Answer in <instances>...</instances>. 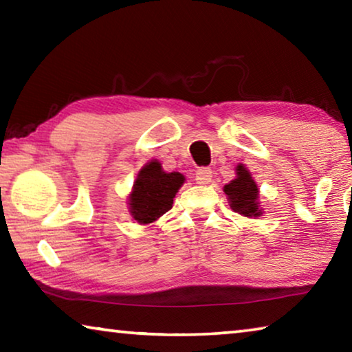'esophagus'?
I'll return each mask as SVG.
<instances>
[{"instance_id": "obj_1", "label": "esophagus", "mask_w": 352, "mask_h": 352, "mask_svg": "<svg viewBox=\"0 0 352 352\" xmlns=\"http://www.w3.org/2000/svg\"><path fill=\"white\" fill-rule=\"evenodd\" d=\"M212 178V170L210 168H200L195 172V180L199 184H208Z\"/></svg>"}]
</instances>
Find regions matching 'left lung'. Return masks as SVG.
Instances as JSON below:
<instances>
[{
    "label": "left lung",
    "mask_w": 352,
    "mask_h": 352,
    "mask_svg": "<svg viewBox=\"0 0 352 352\" xmlns=\"http://www.w3.org/2000/svg\"><path fill=\"white\" fill-rule=\"evenodd\" d=\"M231 210L243 217H261L262 208L259 204V189L253 180L252 172L243 164H237L236 178L223 186Z\"/></svg>",
    "instance_id": "left-lung-1"
}]
</instances>
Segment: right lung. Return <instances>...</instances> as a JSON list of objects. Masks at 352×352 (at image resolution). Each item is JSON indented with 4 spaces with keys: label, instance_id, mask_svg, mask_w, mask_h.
<instances>
[{
    "label": "right lung",
    "instance_id": "obj_1",
    "mask_svg": "<svg viewBox=\"0 0 352 352\" xmlns=\"http://www.w3.org/2000/svg\"><path fill=\"white\" fill-rule=\"evenodd\" d=\"M180 172H164L162 163L152 160L141 168L129 194V211L141 225L152 223L174 204L175 194L183 186Z\"/></svg>",
    "mask_w": 352,
    "mask_h": 352
}]
</instances>
